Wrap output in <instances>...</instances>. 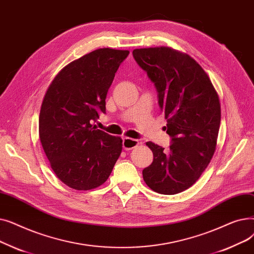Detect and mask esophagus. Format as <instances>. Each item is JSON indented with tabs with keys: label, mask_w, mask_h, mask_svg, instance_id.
<instances>
[{
	"label": "esophagus",
	"mask_w": 254,
	"mask_h": 254,
	"mask_svg": "<svg viewBox=\"0 0 254 254\" xmlns=\"http://www.w3.org/2000/svg\"><path fill=\"white\" fill-rule=\"evenodd\" d=\"M139 145V141L136 140V139H131V138H124L123 140V147L125 150H130L132 148L137 147V146Z\"/></svg>",
	"instance_id": "1"
}]
</instances>
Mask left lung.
Here are the masks:
<instances>
[{
  "label": "left lung",
  "instance_id": "obj_1",
  "mask_svg": "<svg viewBox=\"0 0 254 254\" xmlns=\"http://www.w3.org/2000/svg\"><path fill=\"white\" fill-rule=\"evenodd\" d=\"M132 56L156 87L172 137L167 150L146 143L153 162L143 170V179L155 192L176 194L195 183L215 152L221 116L218 93L186 53L159 46L135 49Z\"/></svg>",
  "mask_w": 254,
  "mask_h": 254
}]
</instances>
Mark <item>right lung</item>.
I'll return each instance as SVG.
<instances>
[{"instance_id":"right-lung-1","label":"right lung","mask_w":254,"mask_h":254,"mask_svg":"<svg viewBox=\"0 0 254 254\" xmlns=\"http://www.w3.org/2000/svg\"><path fill=\"white\" fill-rule=\"evenodd\" d=\"M128 50L100 48L66 64L53 78L41 105L39 137L57 177L89 190L110 176L123 140L91 125L106 112V97Z\"/></svg>"}]
</instances>
